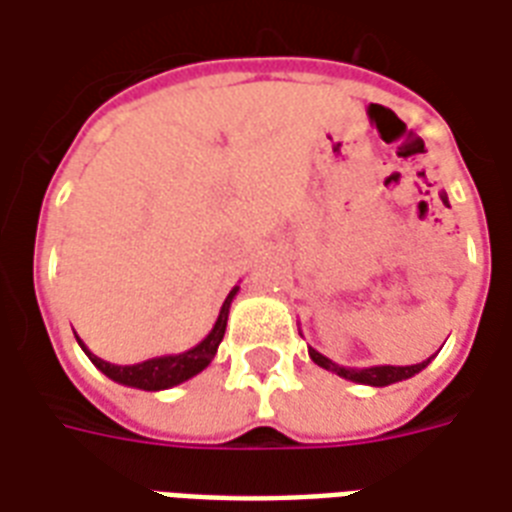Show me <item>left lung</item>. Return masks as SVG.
<instances>
[{
	"label": "left lung",
	"mask_w": 512,
	"mask_h": 512,
	"mask_svg": "<svg viewBox=\"0 0 512 512\" xmlns=\"http://www.w3.org/2000/svg\"><path fill=\"white\" fill-rule=\"evenodd\" d=\"M308 354H311L313 363L322 365L324 371H333V374L343 376V379H349V382L371 384V387H387V384L412 379L414 374H420L425 365L431 363V357H428V360H423V363H417V365H371V368H346V365L333 363L330 357H324V354L316 352V349H308Z\"/></svg>",
	"instance_id": "8db88e82"
}]
</instances>
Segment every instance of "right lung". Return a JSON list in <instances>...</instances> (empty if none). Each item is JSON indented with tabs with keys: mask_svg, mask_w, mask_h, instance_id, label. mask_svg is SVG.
Returning a JSON list of instances; mask_svg holds the SVG:
<instances>
[{
	"mask_svg": "<svg viewBox=\"0 0 512 512\" xmlns=\"http://www.w3.org/2000/svg\"><path fill=\"white\" fill-rule=\"evenodd\" d=\"M240 292V286H234L223 302V308L218 313V322L210 330V335L199 341L193 349L188 352H179V354H163V357H152V360H144V363L136 365H114L106 363V360H100L98 354H92L84 346V341L76 335L78 346L84 349L89 360L95 363L98 371L111 379V382L125 384V387H136V390H149V393H158V390H169V387H177V384L188 382L196 374H201L207 365L212 363V357L218 354V346L223 341V333H226V322H229V308L231 300L237 297Z\"/></svg>",
	"mask_w": 512,
	"mask_h": 512,
	"instance_id": "right-lung-1",
	"label": "right lung"
}]
</instances>
